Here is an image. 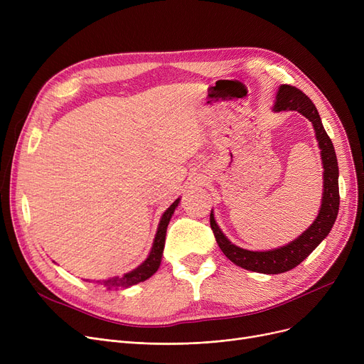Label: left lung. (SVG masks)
Segmentation results:
<instances>
[{"label": "left lung", "mask_w": 364, "mask_h": 364, "mask_svg": "<svg viewBox=\"0 0 364 364\" xmlns=\"http://www.w3.org/2000/svg\"><path fill=\"white\" fill-rule=\"evenodd\" d=\"M274 110L276 112L296 110L301 114H304L305 118H309V121L314 125L316 137L318 140V147L321 150L323 168H324V176H323L324 192H323L320 213L316 221L311 224L310 228H307V232H304L298 239H295L289 245L273 251L254 252V251L242 250V247L233 245L220 230V227L214 220V214L211 213V217H209L214 236L224 255L245 270L264 273V274H279V273H284L295 269V267L307 258L318 246V243L329 235L339 209L338 161H336L332 140L329 139L328 132L323 128L321 119L318 117V112L314 103L309 99V95H305L296 87L283 84L280 85L279 92L276 95Z\"/></svg>", "instance_id": "8db88e82"}]
</instances>
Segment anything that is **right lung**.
<instances>
[{
  "mask_svg": "<svg viewBox=\"0 0 364 364\" xmlns=\"http://www.w3.org/2000/svg\"><path fill=\"white\" fill-rule=\"evenodd\" d=\"M180 199H177L174 203H172L166 211L164 213L159 227H158V233L155 236V242H153V247L150 251V255L147 257V259L137 267L136 270H132L129 273H127L124 277H117V279H110V280H103V283L106 286H124V288H128V286L137 284L140 282H144L146 279H149L150 276L155 274L161 265V259H162V251L165 246V235H166V227L169 224V220L174 214L176 208L178 206Z\"/></svg>",
  "mask_w": 364,
  "mask_h": 364,
  "instance_id": "add662e5",
  "label": "right lung"
}]
</instances>
